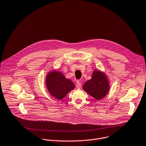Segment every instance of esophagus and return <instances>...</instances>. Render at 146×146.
I'll use <instances>...</instances> for the list:
<instances>
[{
    "mask_svg": "<svg viewBox=\"0 0 146 146\" xmlns=\"http://www.w3.org/2000/svg\"><path fill=\"white\" fill-rule=\"evenodd\" d=\"M81 83L79 82V81H77V83H76V87L78 89H80V88H81Z\"/></svg>",
    "mask_w": 146,
    "mask_h": 146,
    "instance_id": "obj_1",
    "label": "esophagus"
}]
</instances>
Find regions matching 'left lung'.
<instances>
[{
	"label": "left lung",
	"instance_id": "8db88e82",
	"mask_svg": "<svg viewBox=\"0 0 146 146\" xmlns=\"http://www.w3.org/2000/svg\"><path fill=\"white\" fill-rule=\"evenodd\" d=\"M107 76L99 70L93 71L92 78L84 84L82 89L96 100H101L107 94L110 86Z\"/></svg>",
	"mask_w": 146,
	"mask_h": 146
}]
</instances>
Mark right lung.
<instances>
[{"label": "right lung", "instance_id": "add662e5", "mask_svg": "<svg viewBox=\"0 0 146 146\" xmlns=\"http://www.w3.org/2000/svg\"><path fill=\"white\" fill-rule=\"evenodd\" d=\"M46 85L49 93L55 98L61 100L71 90L75 85L69 79L66 78L60 72H49L46 77Z\"/></svg>", "mask_w": 146, "mask_h": 146}]
</instances>
